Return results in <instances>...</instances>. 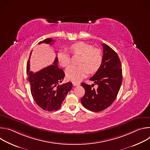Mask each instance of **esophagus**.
<instances>
[{
  "label": "esophagus",
  "mask_w": 150,
  "mask_h": 150,
  "mask_svg": "<svg viewBox=\"0 0 150 150\" xmlns=\"http://www.w3.org/2000/svg\"><path fill=\"white\" fill-rule=\"evenodd\" d=\"M72 84L74 85V86H79V85H80L79 83L75 82H72Z\"/></svg>",
  "instance_id": "esophagus-1"
}]
</instances>
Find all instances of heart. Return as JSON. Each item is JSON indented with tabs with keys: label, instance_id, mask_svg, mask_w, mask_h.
Listing matches in <instances>:
<instances>
[{
	"label": "heart",
	"instance_id": "heart-1",
	"mask_svg": "<svg viewBox=\"0 0 150 150\" xmlns=\"http://www.w3.org/2000/svg\"><path fill=\"white\" fill-rule=\"evenodd\" d=\"M69 50L73 54L81 55L78 65L71 66L66 70L67 78L73 81L79 82L88 74L96 73L101 67L103 62V56L101 51L94 49L90 45L83 41H79L69 46ZM57 60L63 67H67L71 62L69 54L65 50H60L57 54Z\"/></svg>",
	"mask_w": 150,
	"mask_h": 150
}]
</instances>
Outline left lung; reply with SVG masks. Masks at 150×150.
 I'll list each match as a JSON object with an SVG mask.
<instances>
[{"mask_svg": "<svg viewBox=\"0 0 150 150\" xmlns=\"http://www.w3.org/2000/svg\"><path fill=\"white\" fill-rule=\"evenodd\" d=\"M101 45L103 48L101 66L90 79L98 85L97 89L81 83L85 90L81 100L82 104L85 108L95 112L104 110L113 103L122 83V65L117 54L106 44Z\"/></svg>", "mask_w": 150, "mask_h": 150, "instance_id": "obj_1", "label": "left lung"}]
</instances>
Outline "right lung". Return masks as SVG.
Returning a JSON list of instances; mask_svg holds the SVG:
<instances>
[{"mask_svg":"<svg viewBox=\"0 0 150 150\" xmlns=\"http://www.w3.org/2000/svg\"><path fill=\"white\" fill-rule=\"evenodd\" d=\"M53 42L52 38H47L39 42L38 44L52 45ZM57 62V58L56 57L53 65L35 73L30 71L29 60L27 63V74L33 98L40 108L48 112L59 110L68 92L72 88L71 82L59 85L65 75L63 71L58 67Z\"/></svg>","mask_w":150,"mask_h":150,"instance_id":"right-lung-1","label":"right lung"}]
</instances>
